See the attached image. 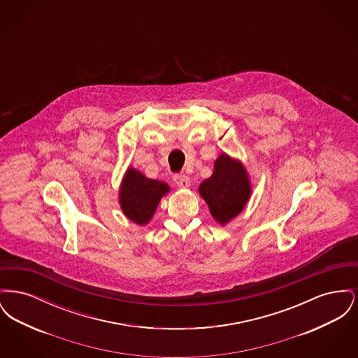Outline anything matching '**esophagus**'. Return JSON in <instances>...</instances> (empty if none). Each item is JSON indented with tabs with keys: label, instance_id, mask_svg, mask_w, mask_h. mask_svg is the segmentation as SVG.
I'll use <instances>...</instances> for the list:
<instances>
[{
	"label": "esophagus",
	"instance_id": "esophagus-1",
	"mask_svg": "<svg viewBox=\"0 0 358 358\" xmlns=\"http://www.w3.org/2000/svg\"><path fill=\"white\" fill-rule=\"evenodd\" d=\"M174 182H176L177 187H190V178H189L187 176H185V174H177V176H174Z\"/></svg>",
	"mask_w": 358,
	"mask_h": 358
}]
</instances>
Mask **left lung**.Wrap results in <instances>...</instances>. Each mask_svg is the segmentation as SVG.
Wrapping results in <instances>:
<instances>
[{
    "label": "left lung",
    "instance_id": "left-lung-1",
    "mask_svg": "<svg viewBox=\"0 0 358 358\" xmlns=\"http://www.w3.org/2000/svg\"><path fill=\"white\" fill-rule=\"evenodd\" d=\"M251 192L245 166L225 153L217 157L212 176L199 187V193L208 204L212 217L220 225L238 216L248 203Z\"/></svg>",
    "mask_w": 358,
    "mask_h": 358
}]
</instances>
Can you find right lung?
<instances>
[{
  "instance_id": "1",
  "label": "right lung",
  "mask_w": 358,
  "mask_h": 358,
  "mask_svg": "<svg viewBox=\"0 0 358 358\" xmlns=\"http://www.w3.org/2000/svg\"><path fill=\"white\" fill-rule=\"evenodd\" d=\"M171 187L162 181L148 178L145 174L129 168L120 187V205L124 216L138 225H146L153 219L161 199Z\"/></svg>"
}]
</instances>
